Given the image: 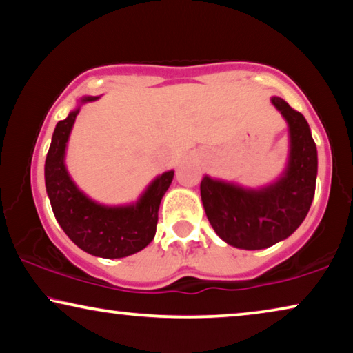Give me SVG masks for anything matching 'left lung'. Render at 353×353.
Wrapping results in <instances>:
<instances>
[{
  "label": "left lung",
  "mask_w": 353,
  "mask_h": 353,
  "mask_svg": "<svg viewBox=\"0 0 353 353\" xmlns=\"http://www.w3.org/2000/svg\"><path fill=\"white\" fill-rule=\"evenodd\" d=\"M271 103L288 122L289 150L283 172L260 187H245L205 174L201 203L214 232L229 245L261 250L297 231L314 196L318 152L307 119L281 97Z\"/></svg>",
  "instance_id": "obj_1"
}]
</instances>
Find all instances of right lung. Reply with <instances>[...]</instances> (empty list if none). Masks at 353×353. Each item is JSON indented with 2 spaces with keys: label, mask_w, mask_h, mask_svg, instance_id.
I'll use <instances>...</instances> for the list:
<instances>
[{
  "label": "right lung",
  "mask_w": 353,
  "mask_h": 353,
  "mask_svg": "<svg viewBox=\"0 0 353 353\" xmlns=\"http://www.w3.org/2000/svg\"><path fill=\"white\" fill-rule=\"evenodd\" d=\"M100 97H81L68 117L56 124L45 161V185L54 218L83 252L100 258H124L143 250L157 234L158 210L171 185L174 171L150 182L139 199L124 205H105L79 189L65 166V152L75 117Z\"/></svg>",
  "instance_id": "right-lung-1"
}]
</instances>
